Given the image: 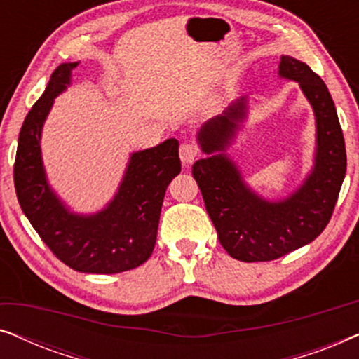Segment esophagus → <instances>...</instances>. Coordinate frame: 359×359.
Returning <instances> with one entry per match:
<instances>
[{
	"label": "esophagus",
	"instance_id": "1",
	"mask_svg": "<svg viewBox=\"0 0 359 359\" xmlns=\"http://www.w3.org/2000/svg\"><path fill=\"white\" fill-rule=\"evenodd\" d=\"M199 156V149L194 144H189V142H184L180 147V158L184 165H191L193 161Z\"/></svg>",
	"mask_w": 359,
	"mask_h": 359
}]
</instances>
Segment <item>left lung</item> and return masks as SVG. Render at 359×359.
I'll list each match as a JSON object with an SVG mask.
<instances>
[{
  "mask_svg": "<svg viewBox=\"0 0 359 359\" xmlns=\"http://www.w3.org/2000/svg\"><path fill=\"white\" fill-rule=\"evenodd\" d=\"M279 75L299 81L316 112V166L306 183L287 199L268 203L243 184L224 154L193 165L220 245L230 257L247 263L271 262L317 238L330 222L346 173L345 139L325 83L311 67L291 57H281ZM243 117L245 101L240 100L224 116L204 124L199 142L205 154L224 150Z\"/></svg>",
  "mask_w": 359,
  "mask_h": 359,
  "instance_id": "left-lung-1",
  "label": "left lung"
}]
</instances>
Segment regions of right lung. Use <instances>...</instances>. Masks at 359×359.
I'll return each mask as SVG.
<instances>
[{"label": "right lung", "instance_id": "1", "mask_svg": "<svg viewBox=\"0 0 359 359\" xmlns=\"http://www.w3.org/2000/svg\"><path fill=\"white\" fill-rule=\"evenodd\" d=\"M78 63H62L24 119L14 160V188L22 212L50 252L75 271L114 274L150 258L161 204L170 181L180 175V144L168 139L130 156L119 193L90 217L68 212L48 188L41 158V130L53 104L70 83Z\"/></svg>", "mask_w": 359, "mask_h": 359}]
</instances>
